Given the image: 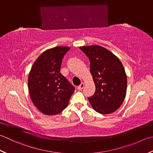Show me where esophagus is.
Returning <instances> with one entry per match:
<instances>
[{
    "label": "esophagus",
    "mask_w": 153,
    "mask_h": 153,
    "mask_svg": "<svg viewBox=\"0 0 153 153\" xmlns=\"http://www.w3.org/2000/svg\"><path fill=\"white\" fill-rule=\"evenodd\" d=\"M83 87H84V83H82L79 86H77V89H78V90H82L83 88Z\"/></svg>",
    "instance_id": "34e87169"
}]
</instances>
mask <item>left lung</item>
Instances as JSON below:
<instances>
[{
	"mask_svg": "<svg viewBox=\"0 0 153 153\" xmlns=\"http://www.w3.org/2000/svg\"><path fill=\"white\" fill-rule=\"evenodd\" d=\"M79 49L90 61V71L95 85V94L88 97L91 105L101 114L115 112L126 96L127 79L122 63L102 46H82Z\"/></svg>",
	"mask_w": 153,
	"mask_h": 153,
	"instance_id": "8db88e82",
	"label": "left lung"
}]
</instances>
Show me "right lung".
I'll return each mask as SVG.
<instances>
[{
    "label": "right lung",
    "instance_id": "1",
    "mask_svg": "<svg viewBox=\"0 0 153 153\" xmlns=\"http://www.w3.org/2000/svg\"><path fill=\"white\" fill-rule=\"evenodd\" d=\"M69 47L58 46L44 52L33 64L28 85L34 105L46 115H56L68 106L75 88L60 73L62 59Z\"/></svg>",
    "mask_w": 153,
    "mask_h": 153
}]
</instances>
